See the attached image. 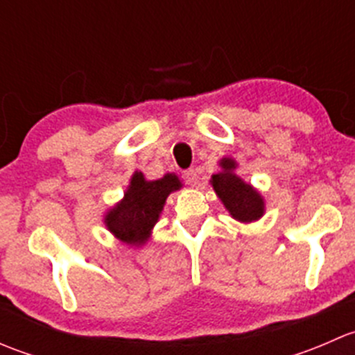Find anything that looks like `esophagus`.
I'll use <instances>...</instances> for the list:
<instances>
[{
	"instance_id": "34e87169",
	"label": "esophagus",
	"mask_w": 355,
	"mask_h": 355,
	"mask_svg": "<svg viewBox=\"0 0 355 355\" xmlns=\"http://www.w3.org/2000/svg\"><path fill=\"white\" fill-rule=\"evenodd\" d=\"M182 177H184V182L187 185H191V187H196L199 182V177H198V171L192 170V168H189V170H185L184 173H182Z\"/></svg>"
}]
</instances>
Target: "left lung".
I'll return each mask as SVG.
<instances>
[{
	"instance_id": "1",
	"label": "left lung",
	"mask_w": 355,
	"mask_h": 355,
	"mask_svg": "<svg viewBox=\"0 0 355 355\" xmlns=\"http://www.w3.org/2000/svg\"><path fill=\"white\" fill-rule=\"evenodd\" d=\"M223 171L213 175L211 184L216 191L218 198L225 204L232 216L239 221H256L263 216L264 202L259 192L254 191L249 184H245L241 177L234 173L235 161L230 157L221 159Z\"/></svg>"
}]
</instances>
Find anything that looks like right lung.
Segmentation results:
<instances>
[{
    "mask_svg": "<svg viewBox=\"0 0 355 355\" xmlns=\"http://www.w3.org/2000/svg\"><path fill=\"white\" fill-rule=\"evenodd\" d=\"M180 187L177 175L168 173L159 180L148 182L141 171H135L123 200L106 214V227L125 244H144L159 218L168 194Z\"/></svg>",
    "mask_w": 355,
    "mask_h": 355,
    "instance_id": "right-lung-1",
    "label": "right lung"
}]
</instances>
